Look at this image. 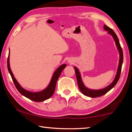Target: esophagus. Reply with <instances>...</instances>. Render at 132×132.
Returning <instances> with one entry per match:
<instances>
[{
	"instance_id": "1",
	"label": "esophagus",
	"mask_w": 132,
	"mask_h": 132,
	"mask_svg": "<svg viewBox=\"0 0 132 132\" xmlns=\"http://www.w3.org/2000/svg\"><path fill=\"white\" fill-rule=\"evenodd\" d=\"M69 63H72V62H71V61H70H70H69Z\"/></svg>"
}]
</instances>
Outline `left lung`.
Here are the masks:
<instances>
[{"mask_svg":"<svg viewBox=\"0 0 132 132\" xmlns=\"http://www.w3.org/2000/svg\"><path fill=\"white\" fill-rule=\"evenodd\" d=\"M104 29L105 31H108V34L111 35V36L112 37L113 40H114V41L115 42L116 46H117L118 51L119 53V64H118L117 74H116L114 80H113V81L110 84L108 85V86H106V87L102 89H100V90H93V89L88 88L87 87H86V86H85L83 83V81H82V79H81V74H80L79 69L76 68V66H74V69L76 72V77H77L78 86H79L80 90L81 91V92L84 95L87 96V97H90L91 98L101 97V96H102L103 95L105 94L106 93H108L109 90H111V89L116 84H117V82L119 79L120 73H121L123 60V51H122L121 46H120L119 39H118V38L117 37V35H116L115 32L113 31V30H112L111 28L108 27L106 26V25H104Z\"/></svg>","mask_w":132,"mask_h":132,"instance_id":"1","label":"left lung"}]
</instances>
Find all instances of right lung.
I'll return each mask as SVG.
<instances>
[{
    "instance_id": "1",
    "label": "right lung",
    "mask_w": 132,
    "mask_h": 132,
    "mask_svg": "<svg viewBox=\"0 0 132 132\" xmlns=\"http://www.w3.org/2000/svg\"><path fill=\"white\" fill-rule=\"evenodd\" d=\"M10 50L9 53V56L7 58V69L9 71V73L11 75V77L12 78V80L13 82L15 85V87L17 89V90L19 91V93L21 94L22 95H24V97L28 98L32 101H34L35 102H42L44 101L45 100H48L49 98L52 97L53 93L55 92L56 84L57 80L59 79V77L61 75L62 70L66 68V64H63L60 66L59 68L56 69L53 74L52 75V77L51 78V80L49 83L48 86L46 87L42 90V91H38V92H32V91H30L26 90L24 88L20 86L17 80L15 79L14 75H13L12 71L10 69Z\"/></svg>"
}]
</instances>
